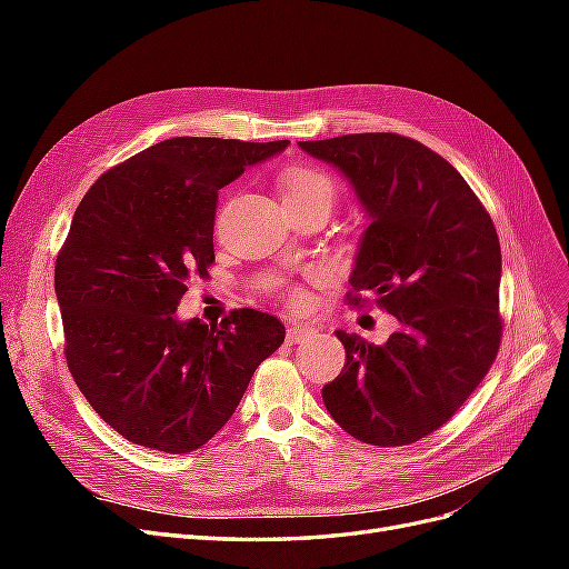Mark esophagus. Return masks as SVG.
<instances>
[{
    "mask_svg": "<svg viewBox=\"0 0 569 569\" xmlns=\"http://www.w3.org/2000/svg\"><path fill=\"white\" fill-rule=\"evenodd\" d=\"M313 335H316V327H311V325H289L287 327V341L289 343L306 341V339H311Z\"/></svg>",
    "mask_w": 569,
    "mask_h": 569,
    "instance_id": "esophagus-1",
    "label": "esophagus"
}]
</instances>
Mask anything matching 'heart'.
Returning <instances> with one entry per match:
<instances>
[{"instance_id": "heart-1", "label": "heart", "mask_w": 569, "mask_h": 569, "mask_svg": "<svg viewBox=\"0 0 569 569\" xmlns=\"http://www.w3.org/2000/svg\"><path fill=\"white\" fill-rule=\"evenodd\" d=\"M280 192L287 209H295V206H308V203H320L327 211L332 209L337 201V184L335 180L311 163H295L282 170L280 176ZM284 301L295 311H303L308 303V295L301 287H289L284 289Z\"/></svg>"}]
</instances>
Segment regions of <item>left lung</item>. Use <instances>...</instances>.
Segmentation results:
<instances>
[{
    "instance_id": "1",
    "label": "left lung",
    "mask_w": 569,
    "mask_h": 569,
    "mask_svg": "<svg viewBox=\"0 0 569 569\" xmlns=\"http://www.w3.org/2000/svg\"><path fill=\"white\" fill-rule=\"evenodd\" d=\"M339 168L370 216L347 301L401 322L387 343L337 332L347 363L322 387L335 422L372 446L437 432L485 380L501 347V244L485 206L437 151L396 132L299 142Z\"/></svg>"
}]
</instances>
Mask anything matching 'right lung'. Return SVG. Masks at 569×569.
Returning a JSON list of instances; mask_svg holds the SVG:
<instances>
[{
  "mask_svg": "<svg viewBox=\"0 0 569 569\" xmlns=\"http://www.w3.org/2000/svg\"><path fill=\"white\" fill-rule=\"evenodd\" d=\"M287 144L173 137L109 168L76 209L54 268L66 363L128 441L197 451L284 341V325L253 308L220 327L173 313L216 261L218 189Z\"/></svg>",
  "mask_w": 569,
  "mask_h": 569,
  "instance_id": "obj_1",
  "label": "right lung"
}]
</instances>
